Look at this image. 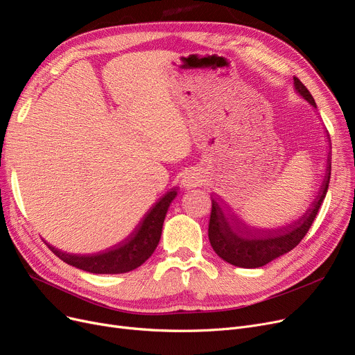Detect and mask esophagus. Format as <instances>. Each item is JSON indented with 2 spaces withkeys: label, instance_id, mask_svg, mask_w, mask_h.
Returning a JSON list of instances; mask_svg holds the SVG:
<instances>
[{
  "label": "esophagus",
  "instance_id": "obj_1",
  "mask_svg": "<svg viewBox=\"0 0 355 355\" xmlns=\"http://www.w3.org/2000/svg\"><path fill=\"white\" fill-rule=\"evenodd\" d=\"M203 184V178H202V174H200L198 171H196V169H193V171H189L184 174L182 177V186L186 189H194V187H200Z\"/></svg>",
  "mask_w": 355,
  "mask_h": 355
}]
</instances>
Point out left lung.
Masks as SVG:
<instances>
[{
	"label": "left lung",
	"instance_id": "left-lung-1",
	"mask_svg": "<svg viewBox=\"0 0 355 355\" xmlns=\"http://www.w3.org/2000/svg\"><path fill=\"white\" fill-rule=\"evenodd\" d=\"M293 80H295V87L299 94L304 97L313 107H316V103L309 89L304 87V84L297 76H293ZM329 178L331 162L328 159L327 175L322 182V187L316 200L312 203V207L295 223H291L283 229L268 230V232L267 230H254L246 227L236 216L227 214V218H230L231 223L236 225L237 232L234 233L228 226L220 206L213 198L209 220V241L211 248L226 263L242 268L263 267L277 257L296 248L300 241L304 238V235L309 232V229L316 218L323 198L327 196Z\"/></svg>",
	"mask_w": 355,
	"mask_h": 355
}]
</instances>
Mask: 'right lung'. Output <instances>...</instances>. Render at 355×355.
Here are the masks:
<instances>
[{"label":"right lung","mask_w":355,"mask_h":355,"mask_svg":"<svg viewBox=\"0 0 355 355\" xmlns=\"http://www.w3.org/2000/svg\"><path fill=\"white\" fill-rule=\"evenodd\" d=\"M175 189L168 191L159 202L146 213L144 220L135 229V232L128 239H125L121 243L113 246L112 250L103 254L80 257L60 252L52 248L51 245L49 248L58 258L62 259L64 263L88 272L120 274L132 271L142 266L153 254V251H155L157 245L161 239L166 210L175 198Z\"/></svg>","instance_id":"add662e5"}]
</instances>
